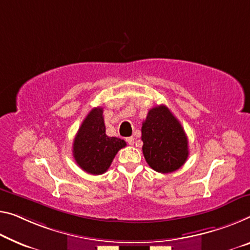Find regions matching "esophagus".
Masks as SVG:
<instances>
[{"mask_svg": "<svg viewBox=\"0 0 250 250\" xmlns=\"http://www.w3.org/2000/svg\"><path fill=\"white\" fill-rule=\"evenodd\" d=\"M126 142H127L129 145H133L134 144V138L133 137H127V138H126Z\"/></svg>", "mask_w": 250, "mask_h": 250, "instance_id": "1", "label": "esophagus"}]
</instances>
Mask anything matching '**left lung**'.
Masks as SVG:
<instances>
[{
	"mask_svg": "<svg viewBox=\"0 0 250 250\" xmlns=\"http://www.w3.org/2000/svg\"><path fill=\"white\" fill-rule=\"evenodd\" d=\"M143 154L147 164L160 173H171L186 163L189 155L186 132L167 106L148 110L142 126Z\"/></svg>",
	"mask_w": 250,
	"mask_h": 250,
	"instance_id": "1",
	"label": "left lung"
}]
</instances>
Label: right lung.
Returning <instances> with one entry per match:
<instances>
[{"label": "right lung", "mask_w": 250, "mask_h": 250, "mask_svg": "<svg viewBox=\"0 0 250 250\" xmlns=\"http://www.w3.org/2000/svg\"><path fill=\"white\" fill-rule=\"evenodd\" d=\"M125 146L124 140L106 135L103 108L96 107L87 115L76 134L72 154L83 171L99 175L108 170L115 155Z\"/></svg>", "instance_id": "right-lung-1"}]
</instances>
